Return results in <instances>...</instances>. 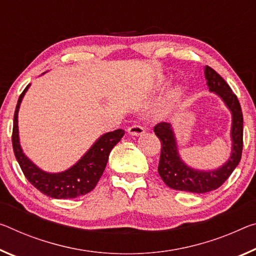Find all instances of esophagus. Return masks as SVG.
<instances>
[{
  "label": "esophagus",
  "instance_id": "obj_1",
  "mask_svg": "<svg viewBox=\"0 0 256 256\" xmlns=\"http://www.w3.org/2000/svg\"><path fill=\"white\" fill-rule=\"evenodd\" d=\"M128 134L131 136H141L144 133V128L142 126H140V125H132V126H130L128 128Z\"/></svg>",
  "mask_w": 256,
  "mask_h": 256
}]
</instances>
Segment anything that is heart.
<instances>
[{
    "label": "heart",
    "mask_w": 256,
    "mask_h": 256,
    "mask_svg": "<svg viewBox=\"0 0 256 256\" xmlns=\"http://www.w3.org/2000/svg\"><path fill=\"white\" fill-rule=\"evenodd\" d=\"M181 93H182V90L180 86L174 88L173 90L168 94V98H166V100H165V107H168L170 104H173L174 101H176L181 96Z\"/></svg>",
    "instance_id": "heart-1"
}]
</instances>
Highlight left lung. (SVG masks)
<instances>
[{
  "instance_id": "1",
  "label": "left lung",
  "mask_w": 256,
  "mask_h": 256,
  "mask_svg": "<svg viewBox=\"0 0 256 256\" xmlns=\"http://www.w3.org/2000/svg\"><path fill=\"white\" fill-rule=\"evenodd\" d=\"M205 78L210 91L220 96L231 112V155L229 160L216 170H194L181 160L172 125L165 122L158 123L154 128V132L162 142L158 173L166 186L181 192L204 194L218 189L231 176L242 158L244 120L240 104L226 80L208 66L205 67Z\"/></svg>"
}]
</instances>
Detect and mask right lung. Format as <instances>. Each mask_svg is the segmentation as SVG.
Masks as SVG:
<instances>
[{"label":"right lung","mask_w":256,"mask_h":256,"mask_svg":"<svg viewBox=\"0 0 256 256\" xmlns=\"http://www.w3.org/2000/svg\"><path fill=\"white\" fill-rule=\"evenodd\" d=\"M30 85H27L18 99L14 116V130H12V147L22 171L36 189L56 200L76 198L90 192L94 189L106 168L112 149L125 134L124 130L118 128L101 136L84 154V156L66 171L60 173H48L43 171L24 154L19 142L18 112Z\"/></svg>","instance_id":"right-lung-1"}]
</instances>
